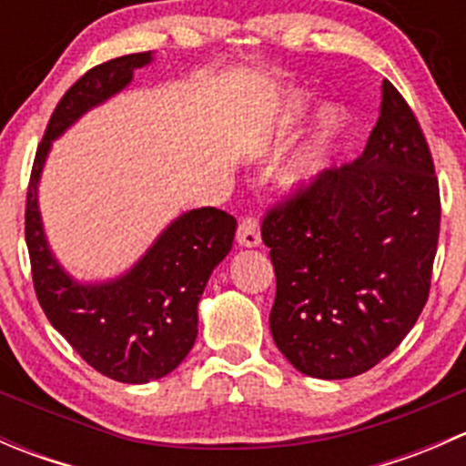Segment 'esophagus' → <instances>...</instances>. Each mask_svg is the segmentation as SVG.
I'll list each match as a JSON object with an SVG mask.
<instances>
[{
	"mask_svg": "<svg viewBox=\"0 0 466 466\" xmlns=\"http://www.w3.org/2000/svg\"><path fill=\"white\" fill-rule=\"evenodd\" d=\"M237 241L241 248H257L261 243V234H259V223L252 216H246V218L238 220V229H237Z\"/></svg>",
	"mask_w": 466,
	"mask_h": 466,
	"instance_id": "1",
	"label": "esophagus"
}]
</instances>
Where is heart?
Wrapping results in <instances>:
<instances>
[{"mask_svg": "<svg viewBox=\"0 0 466 466\" xmlns=\"http://www.w3.org/2000/svg\"><path fill=\"white\" fill-rule=\"evenodd\" d=\"M311 110V96L304 92L290 94L284 101V107L277 115L275 124L270 128V139L272 142H281V139L289 137L295 130V126L307 116V112ZM347 126V115L342 107L329 106L324 107L320 119H318L316 128H313L311 137L307 139V144L298 150V155L293 157V162L289 164L284 173V182L289 189L293 191H309L318 182V177L322 176L324 167L329 162V155H331L336 139L340 137L342 130Z\"/></svg>", "mask_w": 466, "mask_h": 466, "instance_id": "b5f03b06", "label": "heart"}]
</instances>
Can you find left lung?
<instances>
[{
	"label": "left lung",
	"mask_w": 466,
	"mask_h": 466,
	"mask_svg": "<svg viewBox=\"0 0 466 466\" xmlns=\"http://www.w3.org/2000/svg\"><path fill=\"white\" fill-rule=\"evenodd\" d=\"M440 189L429 144L390 81L363 155L268 211L272 340L298 372L351 379L392 354L429 299Z\"/></svg>",
	"instance_id": "1"
}]
</instances>
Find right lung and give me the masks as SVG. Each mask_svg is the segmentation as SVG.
I'll use <instances>...</instances> for the list:
<instances>
[{"label":"right lung","mask_w":466,"mask_h":466,"mask_svg":"<svg viewBox=\"0 0 466 466\" xmlns=\"http://www.w3.org/2000/svg\"><path fill=\"white\" fill-rule=\"evenodd\" d=\"M153 51L121 56L89 69L51 115L33 162L26 194V246L33 286L46 320L87 365L121 383H148L171 374L198 336V302L211 270L232 250L237 218L200 207L173 218L148 250L121 275L81 281L56 259L42 223L37 187L49 150L92 107L133 83Z\"/></svg>","instance_id":"1"}]
</instances>
